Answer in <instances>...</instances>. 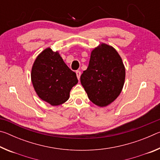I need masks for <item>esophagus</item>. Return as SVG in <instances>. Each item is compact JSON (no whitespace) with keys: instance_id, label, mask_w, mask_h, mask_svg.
<instances>
[{"instance_id":"esophagus-1","label":"esophagus","mask_w":160,"mask_h":160,"mask_svg":"<svg viewBox=\"0 0 160 160\" xmlns=\"http://www.w3.org/2000/svg\"><path fill=\"white\" fill-rule=\"evenodd\" d=\"M80 75H81L80 71H79V70H77V71H76V75H77V78H78V80H80Z\"/></svg>"}]
</instances>
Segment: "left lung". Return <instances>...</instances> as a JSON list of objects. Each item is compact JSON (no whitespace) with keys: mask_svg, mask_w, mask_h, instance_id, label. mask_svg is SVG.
<instances>
[{"mask_svg":"<svg viewBox=\"0 0 160 160\" xmlns=\"http://www.w3.org/2000/svg\"><path fill=\"white\" fill-rule=\"evenodd\" d=\"M126 78L122 58L114 48L104 43L91 51L89 66L80 82L90 101L105 107L121 94Z\"/></svg>","mask_w":160,"mask_h":160,"instance_id":"left-lung-1","label":"left lung"}]
</instances>
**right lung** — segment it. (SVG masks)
<instances>
[{
	"label": "right lung",
	"instance_id": "right-lung-1",
	"mask_svg": "<svg viewBox=\"0 0 160 160\" xmlns=\"http://www.w3.org/2000/svg\"><path fill=\"white\" fill-rule=\"evenodd\" d=\"M31 80L38 97L52 106H58L70 97L78 82L75 72L65 63L58 51L50 47L42 51L32 68Z\"/></svg>",
	"mask_w": 160,
	"mask_h": 160
}]
</instances>
